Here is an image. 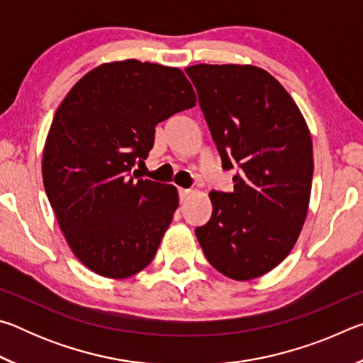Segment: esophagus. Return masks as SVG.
<instances>
[{"instance_id":"obj_1","label":"esophagus","mask_w":363,"mask_h":363,"mask_svg":"<svg viewBox=\"0 0 363 363\" xmlns=\"http://www.w3.org/2000/svg\"><path fill=\"white\" fill-rule=\"evenodd\" d=\"M177 192H179V199H181V201H182V200H186V199H187L189 194H190V190H189V189H182V187H179V189H177Z\"/></svg>"}]
</instances>
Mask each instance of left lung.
Returning a JSON list of instances; mask_svg holds the SVG:
<instances>
[{"label": "left lung", "mask_w": 363, "mask_h": 363, "mask_svg": "<svg viewBox=\"0 0 363 363\" xmlns=\"http://www.w3.org/2000/svg\"><path fill=\"white\" fill-rule=\"evenodd\" d=\"M232 192L213 190V213L195 235L206 259L233 280L267 274L296 243L309 206L312 140L286 89L253 65L186 69Z\"/></svg>", "instance_id": "8db88e82"}]
</instances>
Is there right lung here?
<instances>
[{"instance_id":"1","label":"right lung","mask_w":363,"mask_h":363,"mask_svg":"<svg viewBox=\"0 0 363 363\" xmlns=\"http://www.w3.org/2000/svg\"><path fill=\"white\" fill-rule=\"evenodd\" d=\"M195 102L179 69L130 59L86 73L59 106L43 182L72 251L93 272L126 279L152 262L179 196L131 169L149 155L158 123Z\"/></svg>"}]
</instances>
